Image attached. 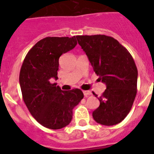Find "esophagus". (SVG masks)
<instances>
[{"instance_id": "esophagus-1", "label": "esophagus", "mask_w": 154, "mask_h": 154, "mask_svg": "<svg viewBox=\"0 0 154 154\" xmlns=\"http://www.w3.org/2000/svg\"><path fill=\"white\" fill-rule=\"evenodd\" d=\"M83 94H84V96H85V97H87V96L92 95V92H91V91L89 90H85L83 91Z\"/></svg>"}]
</instances>
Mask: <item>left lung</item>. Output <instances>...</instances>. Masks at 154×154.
Returning <instances> with one entry per match:
<instances>
[{
	"label": "left lung",
	"mask_w": 154,
	"mask_h": 154,
	"mask_svg": "<svg viewBox=\"0 0 154 154\" xmlns=\"http://www.w3.org/2000/svg\"><path fill=\"white\" fill-rule=\"evenodd\" d=\"M76 38L99 79L106 85L98 97L100 105L93 111L92 117L104 126L118 124L130 112L137 96L138 72L135 62L129 51L112 37L78 35Z\"/></svg>",
	"instance_id": "left-lung-1"
}]
</instances>
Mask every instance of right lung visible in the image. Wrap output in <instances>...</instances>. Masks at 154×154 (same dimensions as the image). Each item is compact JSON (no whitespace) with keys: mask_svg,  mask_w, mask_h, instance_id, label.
Returning a JSON list of instances; mask_svg holds the SVG:
<instances>
[{"mask_svg":"<svg viewBox=\"0 0 154 154\" xmlns=\"http://www.w3.org/2000/svg\"><path fill=\"white\" fill-rule=\"evenodd\" d=\"M77 45L75 37H46L28 51L21 65L19 82L23 100L41 125L58 130L70 123L72 109L83 99L80 89L62 91L51 79H58V59Z\"/></svg>","mask_w":154,"mask_h":154,"instance_id":"obj_1","label":"right lung"}]
</instances>
